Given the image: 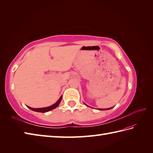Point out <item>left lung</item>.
I'll return each mask as SVG.
<instances>
[{
  "label": "left lung",
  "mask_w": 153,
  "mask_h": 153,
  "mask_svg": "<svg viewBox=\"0 0 153 153\" xmlns=\"http://www.w3.org/2000/svg\"><path fill=\"white\" fill-rule=\"evenodd\" d=\"M84 104H85L86 105V106H88V107H90V106H88V105H87L86 103H84ZM114 107H110V108H97V109L98 110H101V111H102V110H109V109H111V108H113Z\"/></svg>",
  "instance_id": "left-lung-1"
}]
</instances>
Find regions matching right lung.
Returning <instances> with one entry per match:
<instances>
[{"label":"right lung","mask_w":153,"mask_h":153,"mask_svg":"<svg viewBox=\"0 0 153 153\" xmlns=\"http://www.w3.org/2000/svg\"><path fill=\"white\" fill-rule=\"evenodd\" d=\"M62 96H61L59 99L58 100V101H57L56 103H54L53 105H51V106H49L48 107H43V108H32L30 107L29 106H27L29 108H30V110H32L33 111H36V112H39V113H46V112H48L50 111H52L54 108H56L58 105H59L61 101H62Z\"/></svg>","instance_id":"obj_1"}]
</instances>
